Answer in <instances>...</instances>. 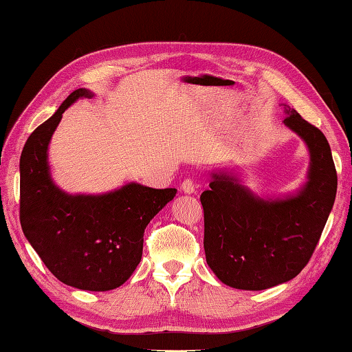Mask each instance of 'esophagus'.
Here are the masks:
<instances>
[{"instance_id":"34e87169","label":"esophagus","mask_w":352,"mask_h":352,"mask_svg":"<svg viewBox=\"0 0 352 352\" xmlns=\"http://www.w3.org/2000/svg\"><path fill=\"white\" fill-rule=\"evenodd\" d=\"M180 188H182L184 194H194L195 192V183H194V180H190V178H186V180L182 183Z\"/></svg>"}]
</instances>
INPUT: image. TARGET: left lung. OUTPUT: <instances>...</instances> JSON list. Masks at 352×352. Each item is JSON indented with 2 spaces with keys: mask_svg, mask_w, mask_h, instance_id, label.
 Listing matches in <instances>:
<instances>
[{
  "mask_svg": "<svg viewBox=\"0 0 352 352\" xmlns=\"http://www.w3.org/2000/svg\"><path fill=\"white\" fill-rule=\"evenodd\" d=\"M283 123L311 154L308 182L298 194L263 200L237 177L212 174L200 197L204 252L210 270L237 289L261 291L298 276L308 265L332 209L337 172L327 137L286 106Z\"/></svg>",
  "mask_w": 352,
  "mask_h": 352,
  "instance_id": "1",
  "label": "left lung"
}]
</instances>
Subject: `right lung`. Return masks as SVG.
<instances>
[{
	"label": "right lung",
	"mask_w": 352,
	"mask_h": 352,
	"mask_svg": "<svg viewBox=\"0 0 352 352\" xmlns=\"http://www.w3.org/2000/svg\"><path fill=\"white\" fill-rule=\"evenodd\" d=\"M81 97L76 89L52 117L30 133L20 160V221L25 239L47 270L65 285L111 291L135 271L149 221L177 189L129 183L103 195H69L49 174L47 146L63 112Z\"/></svg>",
	"instance_id": "right-lung-1"
}]
</instances>
